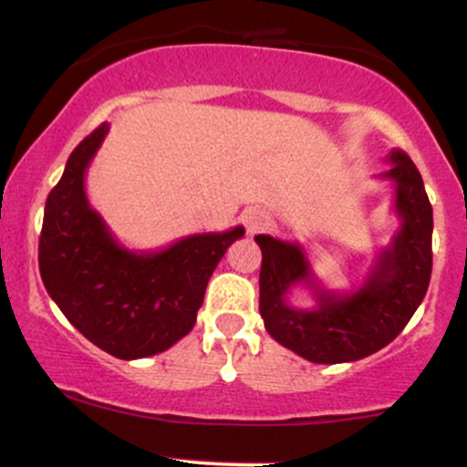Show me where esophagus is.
<instances>
[{
    "label": "esophagus",
    "mask_w": 467,
    "mask_h": 467,
    "mask_svg": "<svg viewBox=\"0 0 467 467\" xmlns=\"http://www.w3.org/2000/svg\"><path fill=\"white\" fill-rule=\"evenodd\" d=\"M268 222H270V219H268V213H265V210H261V208L245 210L244 223H245V228H248L250 234L261 233V230H264L265 225H268Z\"/></svg>",
    "instance_id": "obj_1"
}]
</instances>
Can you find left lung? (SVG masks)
Returning a JSON list of instances; mask_svg holds the SVG:
<instances>
[{
  "label": "left lung",
  "mask_w": 467,
  "mask_h": 467,
  "mask_svg": "<svg viewBox=\"0 0 467 467\" xmlns=\"http://www.w3.org/2000/svg\"><path fill=\"white\" fill-rule=\"evenodd\" d=\"M381 179L394 186L399 230L377 253L366 279L346 292L327 290L312 273L299 242L257 234L261 248L259 312L275 341L312 363H348L375 355L406 327L421 306L432 275V206L417 166L403 150L388 155ZM306 285L312 309H296L287 295Z\"/></svg>",
  "instance_id": "left-lung-1"
}]
</instances>
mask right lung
<instances>
[{
	"instance_id": "obj_1",
	"label": "right lung",
	"mask_w": 467,
	"mask_h": 467,
	"mask_svg": "<svg viewBox=\"0 0 467 467\" xmlns=\"http://www.w3.org/2000/svg\"><path fill=\"white\" fill-rule=\"evenodd\" d=\"M106 135L109 124H101L75 148L46 199L39 273L86 339L132 361L168 350L192 330L210 275L245 230L188 234L159 250L121 245L86 194V171Z\"/></svg>"
}]
</instances>
